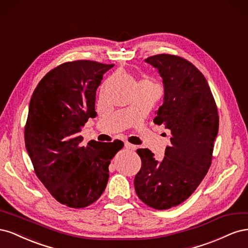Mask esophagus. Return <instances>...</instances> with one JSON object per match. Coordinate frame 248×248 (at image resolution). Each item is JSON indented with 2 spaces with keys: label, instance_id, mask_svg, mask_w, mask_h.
Instances as JSON below:
<instances>
[{
  "label": "esophagus",
  "instance_id": "esophagus-1",
  "mask_svg": "<svg viewBox=\"0 0 248 248\" xmlns=\"http://www.w3.org/2000/svg\"><path fill=\"white\" fill-rule=\"evenodd\" d=\"M125 148L131 150V151H134V150L137 149V147H136V146L132 145V144H130V142H127V141L125 142Z\"/></svg>",
  "mask_w": 248,
  "mask_h": 248
}]
</instances>
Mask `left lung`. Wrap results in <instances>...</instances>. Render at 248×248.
<instances>
[{"mask_svg":"<svg viewBox=\"0 0 248 248\" xmlns=\"http://www.w3.org/2000/svg\"><path fill=\"white\" fill-rule=\"evenodd\" d=\"M163 79V104L153 122L171 132L162 161L138 149L141 168L134 178L140 201L156 210L176 207L198 188L211 166L219 117L208 82L187 60L169 54L149 57Z\"/></svg>","mask_w":248,"mask_h":248,"instance_id":"1","label":"left lung"}]
</instances>
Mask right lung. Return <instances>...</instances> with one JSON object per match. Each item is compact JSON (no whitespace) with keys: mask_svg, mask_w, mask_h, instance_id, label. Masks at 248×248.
Listing matches in <instances>:
<instances>
[{"mask_svg":"<svg viewBox=\"0 0 248 248\" xmlns=\"http://www.w3.org/2000/svg\"><path fill=\"white\" fill-rule=\"evenodd\" d=\"M114 64L90 60L66 62L47 72L29 106L25 142L36 176L59 202L88 207L106 189L112 157L123 141L90 140L79 132L96 117V90Z\"/></svg>","mask_w":248,"mask_h":248,"instance_id":"right-lung-1","label":"right lung"}]
</instances>
